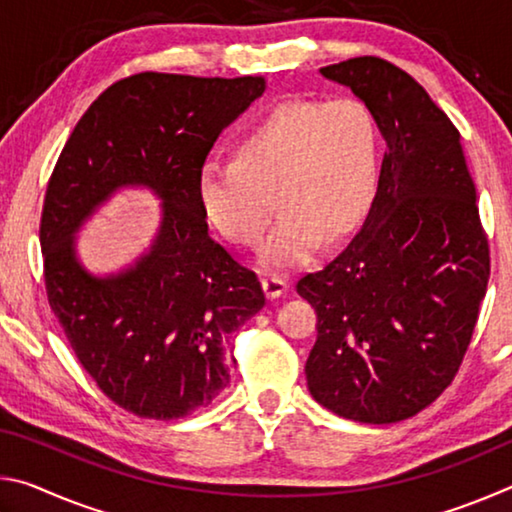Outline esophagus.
Masks as SVG:
<instances>
[{
    "mask_svg": "<svg viewBox=\"0 0 512 512\" xmlns=\"http://www.w3.org/2000/svg\"><path fill=\"white\" fill-rule=\"evenodd\" d=\"M262 287H264L266 298L275 300L289 289V284H287V280H282V277H277V275H266V277H262Z\"/></svg>",
    "mask_w": 512,
    "mask_h": 512,
    "instance_id": "1",
    "label": "esophagus"
}]
</instances>
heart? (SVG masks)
Returning <instances> with one entry per match:
<instances>
[{"label":"heart","mask_w":512,"mask_h":512,"mask_svg":"<svg viewBox=\"0 0 512 512\" xmlns=\"http://www.w3.org/2000/svg\"><path fill=\"white\" fill-rule=\"evenodd\" d=\"M232 160L198 171L203 219L225 239L262 244L266 268L307 262L320 237L339 239L366 219L377 189L379 128L357 99L273 103L232 140Z\"/></svg>","instance_id":"b5f03b06"}]
</instances>
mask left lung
<instances>
[{"label": "left lung", "mask_w": 512, "mask_h": 512, "mask_svg": "<svg viewBox=\"0 0 512 512\" xmlns=\"http://www.w3.org/2000/svg\"><path fill=\"white\" fill-rule=\"evenodd\" d=\"M320 74L366 103L388 151L359 235L298 280L318 316L307 386L341 418L400 422L456 377L488 287V239L461 135L413 76L375 56Z\"/></svg>", "instance_id": "8db88e82"}]
</instances>
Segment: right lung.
Wrapping results in <instances>:
<instances>
[{
	"label": "right lung",
	"instance_id": "1",
	"mask_svg": "<svg viewBox=\"0 0 512 512\" xmlns=\"http://www.w3.org/2000/svg\"><path fill=\"white\" fill-rule=\"evenodd\" d=\"M264 90L262 76H128L85 110L49 178V307L85 372L140 418L178 420L210 404L230 384L232 334L266 302L257 275L207 235L196 198L216 137ZM133 186L161 201L159 235L131 267L94 276L75 255V232Z\"/></svg>",
	"mask_w": 512,
	"mask_h": 512
}]
</instances>
